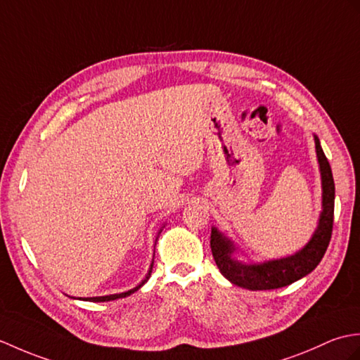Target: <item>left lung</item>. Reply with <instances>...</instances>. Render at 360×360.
Instances as JSON below:
<instances>
[{
	"label": "left lung",
	"mask_w": 360,
	"mask_h": 360,
	"mask_svg": "<svg viewBox=\"0 0 360 360\" xmlns=\"http://www.w3.org/2000/svg\"><path fill=\"white\" fill-rule=\"evenodd\" d=\"M316 153L322 177V212L309 242L292 255L263 263H245L233 257L234 243L217 228L211 231V251L220 273L231 283L251 291L276 290L309 274L321 263L331 240L334 221V180L321 141L314 135Z\"/></svg>",
	"instance_id": "8db88e82"
}]
</instances>
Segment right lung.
I'll use <instances>...</instances> for the list:
<instances>
[{
	"instance_id": "right-lung-1",
	"label": "right lung",
	"mask_w": 360,
	"mask_h": 360,
	"mask_svg": "<svg viewBox=\"0 0 360 360\" xmlns=\"http://www.w3.org/2000/svg\"><path fill=\"white\" fill-rule=\"evenodd\" d=\"M160 233H162V229H160ZM158 233V234H160ZM153 265H154V262L150 263V268H149V271H148V274H146V277L143 278V281L135 286V288H132V290H129V291H126V292H120V294H109V295H100V297H87V299H83V300H89V302H109V300H117V299H123V297H127V295H131V294H134L135 291H139L143 285H145L146 282H148V278L150 277V273H153Z\"/></svg>"
}]
</instances>
